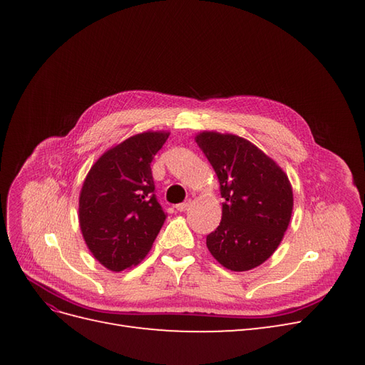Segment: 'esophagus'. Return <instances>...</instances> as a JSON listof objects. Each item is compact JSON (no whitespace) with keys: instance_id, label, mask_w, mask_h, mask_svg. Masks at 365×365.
<instances>
[{"instance_id":"esophagus-1","label":"esophagus","mask_w":365,"mask_h":365,"mask_svg":"<svg viewBox=\"0 0 365 365\" xmlns=\"http://www.w3.org/2000/svg\"><path fill=\"white\" fill-rule=\"evenodd\" d=\"M189 205H190V201H185V202H181V204H176L175 208L178 210V212H184V210L189 208Z\"/></svg>"}]
</instances>
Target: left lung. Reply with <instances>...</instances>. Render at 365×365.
<instances>
[{
  "instance_id": "left-lung-1",
  "label": "left lung",
  "mask_w": 365,
  "mask_h": 365,
  "mask_svg": "<svg viewBox=\"0 0 365 365\" xmlns=\"http://www.w3.org/2000/svg\"><path fill=\"white\" fill-rule=\"evenodd\" d=\"M195 140L213 165L225 200L207 248L227 269L256 268L272 256L288 230L294 207L288 175L242 137L204 130Z\"/></svg>"
}]
</instances>
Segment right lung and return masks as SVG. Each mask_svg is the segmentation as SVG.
Here are the masks:
<instances>
[{
  "mask_svg": "<svg viewBox=\"0 0 365 365\" xmlns=\"http://www.w3.org/2000/svg\"><path fill=\"white\" fill-rule=\"evenodd\" d=\"M169 132H141L106 150L88 172L79 196L85 244L109 271L140 263L165 220L150 163Z\"/></svg>",
  "mask_w": 365,
  "mask_h": 365,
  "instance_id": "obj_1",
  "label": "right lung"
}]
</instances>
